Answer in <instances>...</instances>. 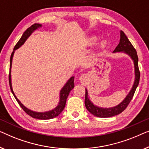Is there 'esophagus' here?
I'll return each mask as SVG.
<instances>
[{"label": "esophagus", "instance_id": "1", "mask_svg": "<svg viewBox=\"0 0 149 149\" xmlns=\"http://www.w3.org/2000/svg\"><path fill=\"white\" fill-rule=\"evenodd\" d=\"M87 79V76L86 75H81L80 77H79V81H81V82H84V81L86 80Z\"/></svg>", "mask_w": 149, "mask_h": 149}]
</instances>
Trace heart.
<instances>
[{"instance_id": "1", "label": "heart", "mask_w": 149, "mask_h": 149, "mask_svg": "<svg viewBox=\"0 0 149 149\" xmlns=\"http://www.w3.org/2000/svg\"><path fill=\"white\" fill-rule=\"evenodd\" d=\"M91 40L92 42H95L96 40V37H93ZM106 45H107V43H106L105 41H104V40L102 41L100 43V47L101 48V49H103V48H104V47H106Z\"/></svg>"}]
</instances>
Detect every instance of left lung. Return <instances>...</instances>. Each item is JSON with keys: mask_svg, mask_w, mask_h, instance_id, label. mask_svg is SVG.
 <instances>
[{"mask_svg": "<svg viewBox=\"0 0 149 149\" xmlns=\"http://www.w3.org/2000/svg\"><path fill=\"white\" fill-rule=\"evenodd\" d=\"M124 52L127 53L131 56L134 61V68H135V81L134 84L130 92V93L125 97L124 100L121 102L119 105H117L115 107L113 108H108V109H103L99 108L98 107L92 103V102L88 97V92L87 90L86 89V94H85V106L87 110L90 113L94 115L96 117H110L114 116H117L121 112H123L128 105L131 100L132 99L136 91V89L138 86V84H139L140 73L138 68V58L137 55V52L132 45L130 41L129 40L126 35L125 34L123 31H121L120 32V40H119V45L117 46V47L113 51L114 53L116 52Z\"/></svg>", "mask_w": 149, "mask_h": 149, "instance_id": "8db88e82", "label": "left lung"}]
</instances>
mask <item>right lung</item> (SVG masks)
<instances>
[{"label":"right lung","instance_id":"obj_1","mask_svg":"<svg viewBox=\"0 0 149 149\" xmlns=\"http://www.w3.org/2000/svg\"><path fill=\"white\" fill-rule=\"evenodd\" d=\"M42 26V25L38 24H33L32 26H30V28H28L27 30L25 31L24 33H23L22 36L21 37V38L19 39V40L17 42V43L16 44L15 46L14 49H13V51L11 53V58H10V68H9V86H10V88H11V91L12 92L13 95L15 96V99L17 102L19 104L21 107L22 108V109L27 114L29 115V116H31L33 118H36V119H53L54 117H56V116H58L62 112V111L64 109L65 106V103H66V100L67 98L68 97L69 94H70V91L74 88V77H72L70 79L65 86L63 88L61 91V93H60V102L58 103V105L54 109L50 111L49 112H45V113H37V112H34L28 109H27L26 107L24 105H23L19 100L17 99V98L16 97V96L15 95V94L13 91L12 89V86H11V64H12V58L13 56V54L14 52L16 49H17L18 48H19L21 46H22L23 44L25 42V41L26 40L27 38L30 36L31 33H32L33 31L36 30V29L40 28Z\"/></svg>","mask_w":149,"mask_h":149}]
</instances>
